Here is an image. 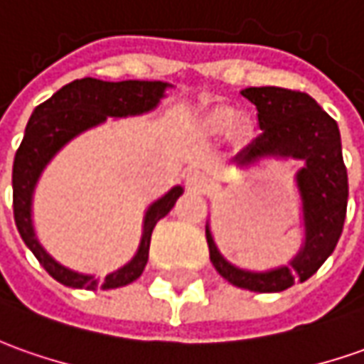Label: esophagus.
<instances>
[{
  "label": "esophagus",
  "mask_w": 364,
  "mask_h": 364,
  "mask_svg": "<svg viewBox=\"0 0 364 364\" xmlns=\"http://www.w3.org/2000/svg\"><path fill=\"white\" fill-rule=\"evenodd\" d=\"M185 185H187V189H191V191L201 193L209 187V177L203 171H199V169H193V171L187 173Z\"/></svg>",
  "instance_id": "34e87169"
}]
</instances>
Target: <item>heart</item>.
Segmentation results:
<instances>
[{
  "label": "heart",
  "instance_id": "heart-1",
  "mask_svg": "<svg viewBox=\"0 0 364 364\" xmlns=\"http://www.w3.org/2000/svg\"><path fill=\"white\" fill-rule=\"evenodd\" d=\"M233 123V113H229V111H219V113L215 115V125H217L219 129H227V127H231Z\"/></svg>",
  "mask_w": 364,
  "mask_h": 364
}]
</instances>
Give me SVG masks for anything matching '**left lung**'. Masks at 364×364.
Returning <instances> with one entry per match:
<instances>
[{
  "instance_id": "left-lung-1",
  "label": "left lung",
  "mask_w": 364,
  "mask_h": 364,
  "mask_svg": "<svg viewBox=\"0 0 364 364\" xmlns=\"http://www.w3.org/2000/svg\"><path fill=\"white\" fill-rule=\"evenodd\" d=\"M257 107L261 135L237 157L249 167L263 157H295L305 167L296 173L303 197L305 247L289 267L249 273L227 263L207 227L209 257L217 273L235 287L255 293H279L306 281L337 247L347 217L348 177L343 161L337 121L303 91L285 87H247L241 91Z\"/></svg>"
}]
</instances>
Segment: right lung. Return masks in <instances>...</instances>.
<instances>
[{
	"label": "right lung",
	"instance_id": "1",
	"mask_svg": "<svg viewBox=\"0 0 364 364\" xmlns=\"http://www.w3.org/2000/svg\"><path fill=\"white\" fill-rule=\"evenodd\" d=\"M167 83L161 81H101V79L85 77L75 79L59 89L51 97L37 105L29 123L26 127V135L16 153L14 161V219L21 239L36 255L37 261L43 265L49 275L61 285L73 289H117L129 285L135 279H139L143 269L149 259V243L153 227L159 219L173 209L175 201L181 197V187H173L171 191L159 201H155L145 215L143 237L137 255L127 265L107 275L101 283L91 275H79L58 261H53L46 249L39 245L31 227V193L36 187L39 173L43 171L47 161L58 153L69 139H73L77 133L97 125L105 117H125L137 115L153 109Z\"/></svg>",
	"mask_w": 364,
	"mask_h": 364
}]
</instances>
